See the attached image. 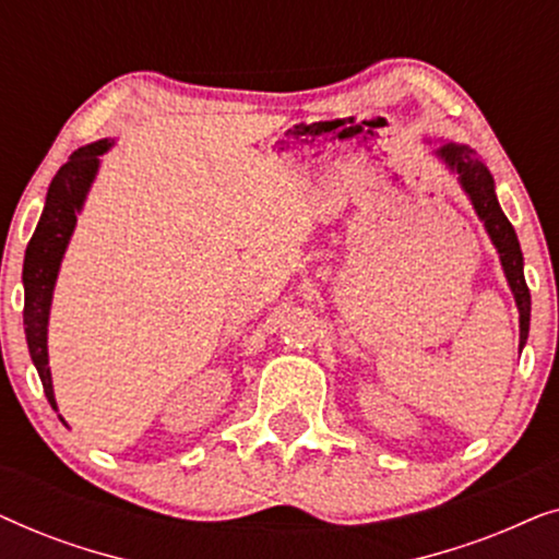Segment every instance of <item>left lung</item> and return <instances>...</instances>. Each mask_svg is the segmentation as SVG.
<instances>
[{"instance_id":"left-lung-1","label":"left lung","mask_w":559,"mask_h":559,"mask_svg":"<svg viewBox=\"0 0 559 559\" xmlns=\"http://www.w3.org/2000/svg\"><path fill=\"white\" fill-rule=\"evenodd\" d=\"M450 173L455 175L461 182L463 193L468 195V201L476 211V216L484 224L488 239L499 251L501 270L507 274L509 289L514 295L516 310H519V354L526 346L530 338V312H532V297L530 287L524 280V257L522 247H519L514 226L509 224V218L503 216L499 198H496V182L493 175L488 173V167L480 163L476 150L461 142H440V147L432 152Z\"/></svg>"}]
</instances>
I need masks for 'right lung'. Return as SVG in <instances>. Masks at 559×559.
I'll return each mask as SVG.
<instances>
[{
	"label": "right lung",
	"instance_id": "obj_1",
	"mask_svg": "<svg viewBox=\"0 0 559 559\" xmlns=\"http://www.w3.org/2000/svg\"><path fill=\"white\" fill-rule=\"evenodd\" d=\"M114 140H98L86 147H79L68 157L52 178L48 195H45L43 216L37 221L33 239L27 243L25 264H22V285H25V338L37 373H40L45 396L50 407L58 412L52 377L48 366V320L52 305V289L63 262L68 243H71L75 218L83 211L86 195L94 186L102 155L111 150ZM60 417V415H58ZM63 419V417H60ZM66 423V419H63Z\"/></svg>",
	"mask_w": 559,
	"mask_h": 559
}]
</instances>
